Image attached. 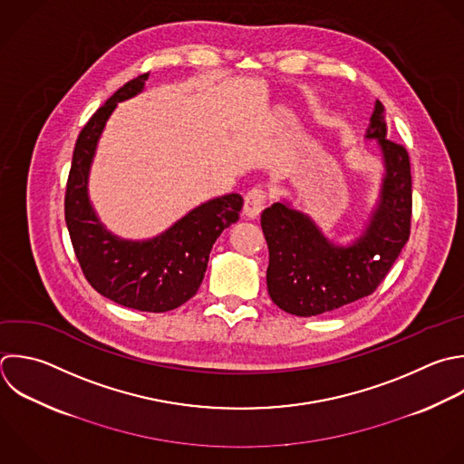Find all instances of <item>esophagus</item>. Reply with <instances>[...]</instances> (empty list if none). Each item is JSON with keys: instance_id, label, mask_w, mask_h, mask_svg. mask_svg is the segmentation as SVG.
Returning a JSON list of instances; mask_svg holds the SVG:
<instances>
[{"instance_id": "34e87169", "label": "esophagus", "mask_w": 464, "mask_h": 464, "mask_svg": "<svg viewBox=\"0 0 464 464\" xmlns=\"http://www.w3.org/2000/svg\"><path fill=\"white\" fill-rule=\"evenodd\" d=\"M266 203V192L261 188H252L246 196H245V207H243V214L248 219H254L261 214V210L265 208Z\"/></svg>"}]
</instances>
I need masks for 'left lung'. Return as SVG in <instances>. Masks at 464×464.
Returning a JSON list of instances; mask_svg holds the SVG:
<instances>
[{
    "instance_id": "1",
    "label": "left lung",
    "mask_w": 464,
    "mask_h": 464,
    "mask_svg": "<svg viewBox=\"0 0 464 464\" xmlns=\"http://www.w3.org/2000/svg\"><path fill=\"white\" fill-rule=\"evenodd\" d=\"M384 107L375 102L366 140H377L382 179L362 232L346 245L330 241L315 221L283 199L265 208L266 286L272 301L299 317L319 315L370 295L410 237L411 174L404 147L386 138Z\"/></svg>"
}]
</instances>
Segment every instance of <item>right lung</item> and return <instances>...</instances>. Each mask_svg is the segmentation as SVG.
Masks as SVG:
<instances>
[{
	"mask_svg": "<svg viewBox=\"0 0 464 464\" xmlns=\"http://www.w3.org/2000/svg\"><path fill=\"white\" fill-rule=\"evenodd\" d=\"M149 74L125 83L78 136L65 194V221L80 266L96 292L127 308L169 312L192 295L207 272L212 245L239 219L243 198L227 194L192 208L156 237L123 239L100 221L89 198V174L102 132L118 107L143 92Z\"/></svg>",
	"mask_w": 464,
	"mask_h": 464,
	"instance_id": "right-lung-1",
	"label": "right lung"
}]
</instances>
